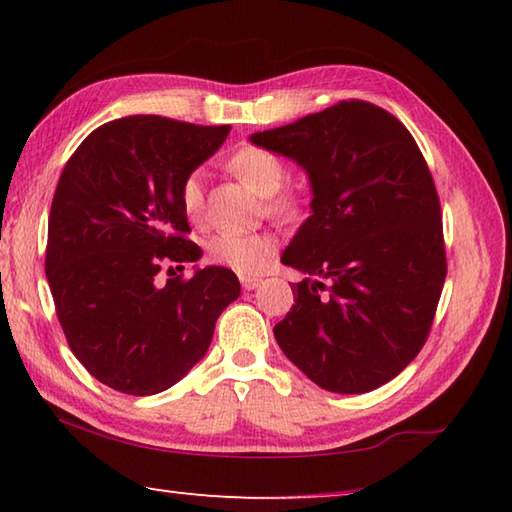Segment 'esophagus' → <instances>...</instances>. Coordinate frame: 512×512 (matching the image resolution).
<instances>
[{"label": "esophagus", "instance_id": "1", "mask_svg": "<svg viewBox=\"0 0 512 512\" xmlns=\"http://www.w3.org/2000/svg\"><path fill=\"white\" fill-rule=\"evenodd\" d=\"M260 283H263V280H260V278H254V276H243V278H241V285H243V289H247V291L256 289Z\"/></svg>", "mask_w": 512, "mask_h": 512}]
</instances>
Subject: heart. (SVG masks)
Masks as SVG:
<instances>
[{"label": "heart", "instance_id": "1", "mask_svg": "<svg viewBox=\"0 0 512 512\" xmlns=\"http://www.w3.org/2000/svg\"><path fill=\"white\" fill-rule=\"evenodd\" d=\"M227 170L236 179L265 198V210L271 216L283 221H298L307 212V194L300 185L285 183L287 165L278 152L265 148V145L245 143L227 156ZM179 203L183 214L190 221L198 223L205 214V183L203 172H190L181 181ZM278 241L274 234H218L207 245V254L214 263L238 271V274H258L276 254Z\"/></svg>", "mask_w": 512, "mask_h": 512}]
</instances>
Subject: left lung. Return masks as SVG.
I'll use <instances>...</instances> for the list:
<instances>
[{"mask_svg": "<svg viewBox=\"0 0 512 512\" xmlns=\"http://www.w3.org/2000/svg\"><path fill=\"white\" fill-rule=\"evenodd\" d=\"M307 172L311 214L283 254L305 278L274 327L318 387L367 393L420 349L446 278L440 196L415 139L391 112L340 101L252 134Z\"/></svg>", "mask_w": 512, "mask_h": 512, "instance_id": "left-lung-1", "label": "left lung"}]
</instances>
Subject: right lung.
I'll return each mask as SVG.
<instances>
[{
    "label": "right lung",
    "instance_id": "right-lung-1",
    "mask_svg": "<svg viewBox=\"0 0 512 512\" xmlns=\"http://www.w3.org/2000/svg\"><path fill=\"white\" fill-rule=\"evenodd\" d=\"M227 134L229 125L134 114L90 132L59 176L46 278L72 353L114 391L170 389L205 356L218 316L241 296L225 267L156 283L163 265L183 271L203 254L185 238L179 187Z\"/></svg>",
    "mask_w": 512,
    "mask_h": 512
}]
</instances>
